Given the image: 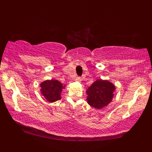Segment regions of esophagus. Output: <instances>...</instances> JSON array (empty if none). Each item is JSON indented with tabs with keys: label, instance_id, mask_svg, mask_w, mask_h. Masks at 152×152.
I'll return each mask as SVG.
<instances>
[{
	"label": "esophagus",
	"instance_id": "1",
	"mask_svg": "<svg viewBox=\"0 0 152 152\" xmlns=\"http://www.w3.org/2000/svg\"><path fill=\"white\" fill-rule=\"evenodd\" d=\"M75 81H76V82H80L81 81H82V79H81L80 77H77L75 78Z\"/></svg>",
	"mask_w": 152,
	"mask_h": 152
}]
</instances>
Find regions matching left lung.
Listing matches in <instances>:
<instances>
[{
    "instance_id": "obj_1",
    "label": "left lung",
    "mask_w": 152,
    "mask_h": 152,
    "mask_svg": "<svg viewBox=\"0 0 152 152\" xmlns=\"http://www.w3.org/2000/svg\"><path fill=\"white\" fill-rule=\"evenodd\" d=\"M115 90V85L109 81L97 80L86 90L87 102L95 109H102L112 101Z\"/></svg>"
}]
</instances>
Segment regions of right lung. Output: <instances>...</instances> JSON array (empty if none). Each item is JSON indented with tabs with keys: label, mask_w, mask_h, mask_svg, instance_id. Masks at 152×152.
Segmentation results:
<instances>
[{
	"label": "right lung",
	"mask_w": 152,
	"mask_h": 152,
	"mask_svg": "<svg viewBox=\"0 0 152 152\" xmlns=\"http://www.w3.org/2000/svg\"><path fill=\"white\" fill-rule=\"evenodd\" d=\"M41 93L49 102H55L59 100L62 89L65 88L61 82L57 80H45L41 83Z\"/></svg>",
	"instance_id": "obj_1"
}]
</instances>
